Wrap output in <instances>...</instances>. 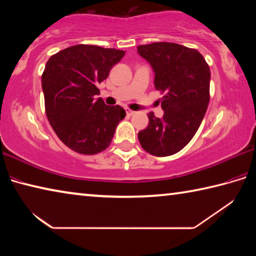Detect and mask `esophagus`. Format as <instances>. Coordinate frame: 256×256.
Instances as JSON below:
<instances>
[{"mask_svg":"<svg viewBox=\"0 0 256 256\" xmlns=\"http://www.w3.org/2000/svg\"><path fill=\"white\" fill-rule=\"evenodd\" d=\"M126 110V114H128V116H132V115L134 114V112H134V110H130V108H126V110Z\"/></svg>","mask_w":256,"mask_h":256,"instance_id":"obj_1","label":"esophagus"}]
</instances>
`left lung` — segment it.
<instances>
[{"label":"left lung","instance_id":"left-lung-1","mask_svg":"<svg viewBox=\"0 0 256 256\" xmlns=\"http://www.w3.org/2000/svg\"><path fill=\"white\" fill-rule=\"evenodd\" d=\"M138 54L152 68L154 88L164 92L162 118L149 112V124L138 132L146 152L167 157L192 140L210 100V68L196 50L175 42L138 46Z\"/></svg>","mask_w":256,"mask_h":256}]
</instances>
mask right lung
I'll return each instance as SVG.
<instances>
[{"mask_svg": "<svg viewBox=\"0 0 256 256\" xmlns=\"http://www.w3.org/2000/svg\"><path fill=\"white\" fill-rule=\"evenodd\" d=\"M124 54L115 48L76 45L47 60L42 76L46 116L60 140L78 154L107 149L126 115L120 106H107L96 98L97 86Z\"/></svg>", "mask_w": 256, "mask_h": 256, "instance_id": "add662e5", "label": "right lung"}]
</instances>
